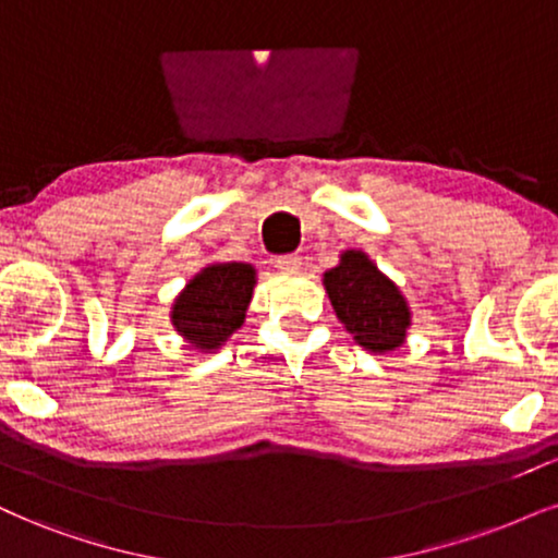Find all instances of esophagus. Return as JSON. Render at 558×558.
<instances>
[{
	"label": "esophagus",
	"mask_w": 558,
	"mask_h": 558,
	"mask_svg": "<svg viewBox=\"0 0 558 558\" xmlns=\"http://www.w3.org/2000/svg\"><path fill=\"white\" fill-rule=\"evenodd\" d=\"M300 266H302V258L298 256V253H290V256H279L277 258V268H279V271H284V274L300 271Z\"/></svg>",
	"instance_id": "obj_1"
}]
</instances>
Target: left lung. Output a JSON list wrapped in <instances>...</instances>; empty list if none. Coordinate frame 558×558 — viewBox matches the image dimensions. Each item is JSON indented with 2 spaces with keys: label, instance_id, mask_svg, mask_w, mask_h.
<instances>
[{
  "label": "left lung",
  "instance_id": "8db88e82",
  "mask_svg": "<svg viewBox=\"0 0 558 558\" xmlns=\"http://www.w3.org/2000/svg\"><path fill=\"white\" fill-rule=\"evenodd\" d=\"M339 320L367 352H393L405 339L411 313L403 294L362 251L341 253V264L323 274Z\"/></svg>",
  "mask_w": 558,
  "mask_h": 558
}]
</instances>
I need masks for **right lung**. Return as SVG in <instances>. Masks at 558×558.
Masks as SVG:
<instances>
[{"mask_svg":"<svg viewBox=\"0 0 558 558\" xmlns=\"http://www.w3.org/2000/svg\"><path fill=\"white\" fill-rule=\"evenodd\" d=\"M256 287L251 264H211L185 284L173 305V326L191 347L219 349L243 326Z\"/></svg>","mask_w":558,"mask_h":558,"instance_id":"obj_1","label":"right lung"}]
</instances>
